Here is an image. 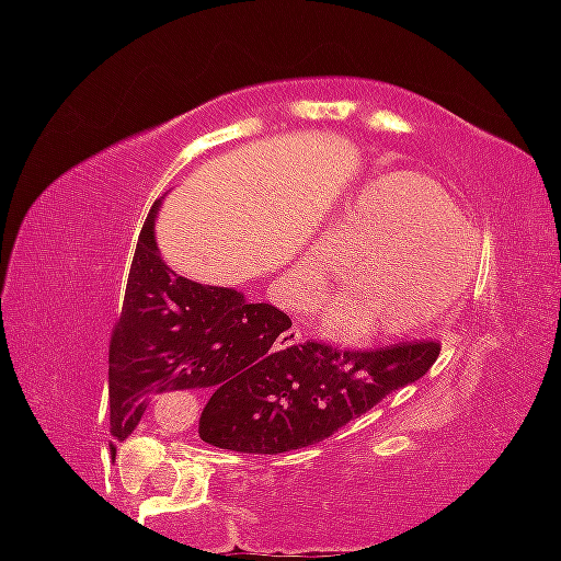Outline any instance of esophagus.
<instances>
[{
    "mask_svg": "<svg viewBox=\"0 0 561 561\" xmlns=\"http://www.w3.org/2000/svg\"><path fill=\"white\" fill-rule=\"evenodd\" d=\"M279 343H282V347H285V345H300L302 343V332L298 330V327H293V330H287L285 334H282Z\"/></svg>",
    "mask_w": 561,
    "mask_h": 561,
    "instance_id": "34e87169",
    "label": "esophagus"
}]
</instances>
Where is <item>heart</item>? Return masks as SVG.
<instances>
[{"label":"heart","mask_w":561,"mask_h":561,"mask_svg":"<svg viewBox=\"0 0 561 561\" xmlns=\"http://www.w3.org/2000/svg\"><path fill=\"white\" fill-rule=\"evenodd\" d=\"M356 263L353 295L334 300L324 324L334 337L375 332L414 337L459 308L474 266L478 237L448 192L420 173H390L366 184L313 240L289 274V298L311 306Z\"/></svg>","instance_id":"heart-1"}]
</instances>
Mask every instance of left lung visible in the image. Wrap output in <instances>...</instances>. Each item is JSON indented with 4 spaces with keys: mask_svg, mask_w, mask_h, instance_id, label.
I'll list each match as a JSON object with an SVG mask.
<instances>
[{
    "mask_svg": "<svg viewBox=\"0 0 561 561\" xmlns=\"http://www.w3.org/2000/svg\"><path fill=\"white\" fill-rule=\"evenodd\" d=\"M440 343H398L371 351H343L302 343L279 356L268 382L227 390L208 401L199 437L240 454H285L324 440L366 414L392 390L424 377Z\"/></svg>",
    "mask_w": 561,
    "mask_h": 561,
    "instance_id": "obj_1",
    "label": "left lung"
}]
</instances>
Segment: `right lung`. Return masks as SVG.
I'll use <instances>...</instances> for the list:
<instances>
[{"instance_id":"obj_1","label":"right lung","mask_w":561,"mask_h":561,"mask_svg":"<svg viewBox=\"0 0 561 561\" xmlns=\"http://www.w3.org/2000/svg\"><path fill=\"white\" fill-rule=\"evenodd\" d=\"M156 208L141 224L124 302L111 332V433H134L152 396L210 388L248 390L276 371L279 337L293 321L268 302L237 289L197 285L165 266L158 253Z\"/></svg>"}]
</instances>
